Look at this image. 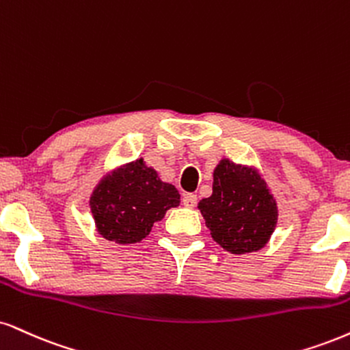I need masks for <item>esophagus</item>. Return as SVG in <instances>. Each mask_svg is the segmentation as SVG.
I'll list each match as a JSON object with an SVG mask.
<instances>
[{"instance_id":"34e87169","label":"esophagus","mask_w":350,"mask_h":350,"mask_svg":"<svg viewBox=\"0 0 350 350\" xmlns=\"http://www.w3.org/2000/svg\"><path fill=\"white\" fill-rule=\"evenodd\" d=\"M183 204H184V207H187V208L196 207V205H197V196H196V193H184Z\"/></svg>"}]
</instances>
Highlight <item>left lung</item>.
<instances>
[{
	"instance_id": "obj_1",
	"label": "left lung",
	"mask_w": 350,
	"mask_h": 350,
	"mask_svg": "<svg viewBox=\"0 0 350 350\" xmlns=\"http://www.w3.org/2000/svg\"><path fill=\"white\" fill-rule=\"evenodd\" d=\"M213 241L231 254L259 251L277 225V202L254 167L223 158L213 171V192L199 202Z\"/></svg>"
}]
</instances>
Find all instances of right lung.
Segmentation results:
<instances>
[{
    "instance_id": "1",
    "label": "right lung",
    "mask_w": 350,
    "mask_h": 350,
    "mask_svg": "<svg viewBox=\"0 0 350 350\" xmlns=\"http://www.w3.org/2000/svg\"><path fill=\"white\" fill-rule=\"evenodd\" d=\"M179 202L178 189L163 183L140 158L104 176L91 193L90 207L100 237L133 244L148 237L153 223Z\"/></svg>"
}]
</instances>
